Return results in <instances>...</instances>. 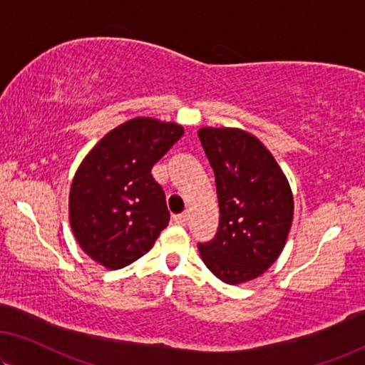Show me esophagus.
<instances>
[{
  "mask_svg": "<svg viewBox=\"0 0 365 365\" xmlns=\"http://www.w3.org/2000/svg\"><path fill=\"white\" fill-rule=\"evenodd\" d=\"M173 221H175V225L185 226V225H187V221H188V213H182V215L173 216Z\"/></svg>",
  "mask_w": 365,
  "mask_h": 365,
  "instance_id": "1",
  "label": "esophagus"
}]
</instances>
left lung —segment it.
<instances>
[{
	"instance_id": "obj_1",
	"label": "left lung",
	"mask_w": 365,
	"mask_h": 365,
	"mask_svg": "<svg viewBox=\"0 0 365 365\" xmlns=\"http://www.w3.org/2000/svg\"><path fill=\"white\" fill-rule=\"evenodd\" d=\"M198 138L215 172L220 226L198 244L217 279L230 285L257 279L284 251L293 221V195L270 150L247 130L201 128Z\"/></svg>"
}]
</instances>
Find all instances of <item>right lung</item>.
Returning <instances> with one entry per match:
<instances>
[{"label":"right lung","instance_id":"1","mask_svg":"<svg viewBox=\"0 0 365 365\" xmlns=\"http://www.w3.org/2000/svg\"><path fill=\"white\" fill-rule=\"evenodd\" d=\"M183 135L177 123L134 118L110 130L78 165L68 220L83 252L116 270L149 252L170 213L152 167Z\"/></svg>","mask_w":365,"mask_h":365}]
</instances>
